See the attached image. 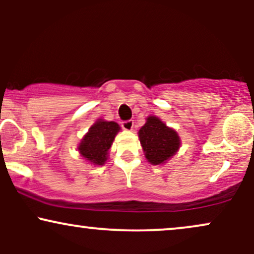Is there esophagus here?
<instances>
[{"label":"esophagus","mask_w":254,"mask_h":254,"mask_svg":"<svg viewBox=\"0 0 254 254\" xmlns=\"http://www.w3.org/2000/svg\"><path fill=\"white\" fill-rule=\"evenodd\" d=\"M122 127H123L124 130L131 131L133 129V121H125L122 122Z\"/></svg>","instance_id":"esophagus-1"}]
</instances>
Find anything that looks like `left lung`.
I'll return each mask as SVG.
<instances>
[{
	"label": "left lung",
	"instance_id": "1",
	"mask_svg": "<svg viewBox=\"0 0 254 254\" xmlns=\"http://www.w3.org/2000/svg\"><path fill=\"white\" fill-rule=\"evenodd\" d=\"M138 137L145 159L151 165L165 164L180 147V138L177 131L168 127L155 116L147 118L145 124L138 131Z\"/></svg>",
	"mask_w": 254,
	"mask_h": 254
}]
</instances>
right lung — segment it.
Listing matches in <instances>:
<instances>
[{
  "instance_id": "right-lung-1",
  "label": "right lung",
  "mask_w": 254,
  "mask_h": 254,
  "mask_svg": "<svg viewBox=\"0 0 254 254\" xmlns=\"http://www.w3.org/2000/svg\"><path fill=\"white\" fill-rule=\"evenodd\" d=\"M119 130L121 127L116 122L98 119L78 144L77 150L81 156L92 165L103 166L109 157V150Z\"/></svg>"
}]
</instances>
